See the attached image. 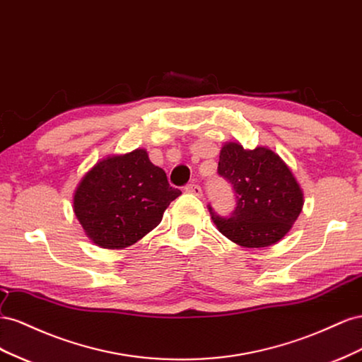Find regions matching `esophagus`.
Returning <instances> with one entry per match:
<instances>
[{"label": "esophagus", "instance_id": "esophagus-1", "mask_svg": "<svg viewBox=\"0 0 362 362\" xmlns=\"http://www.w3.org/2000/svg\"><path fill=\"white\" fill-rule=\"evenodd\" d=\"M185 191L189 192V194L197 195V197H202V195H203L202 187H200V185H197V183H188L187 187H185Z\"/></svg>", "mask_w": 362, "mask_h": 362}]
</instances>
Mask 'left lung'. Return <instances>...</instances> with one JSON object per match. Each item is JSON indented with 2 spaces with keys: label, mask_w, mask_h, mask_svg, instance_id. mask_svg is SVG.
Returning <instances> with one entry per match:
<instances>
[{
  "label": "left lung",
  "mask_w": 362,
  "mask_h": 362,
  "mask_svg": "<svg viewBox=\"0 0 362 362\" xmlns=\"http://www.w3.org/2000/svg\"><path fill=\"white\" fill-rule=\"evenodd\" d=\"M218 174L232 185L236 199L230 216H220L208 206L226 238L261 249L290 232L303 208V191L279 154L265 147L245 150L238 142H227L220 151Z\"/></svg>",
  "instance_id": "8db88e82"
}]
</instances>
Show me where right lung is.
I'll return each instance as SVG.
<instances>
[{"label":"right lung","mask_w":362,"mask_h":362,"mask_svg":"<svg viewBox=\"0 0 362 362\" xmlns=\"http://www.w3.org/2000/svg\"><path fill=\"white\" fill-rule=\"evenodd\" d=\"M180 194L148 153L136 148L97 162L80 180L72 202L88 238L103 249L119 250L151 232Z\"/></svg>","instance_id":"1"}]
</instances>
